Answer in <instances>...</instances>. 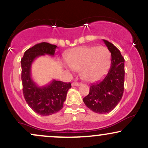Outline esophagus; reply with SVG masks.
Listing matches in <instances>:
<instances>
[{"mask_svg": "<svg viewBox=\"0 0 148 148\" xmlns=\"http://www.w3.org/2000/svg\"><path fill=\"white\" fill-rule=\"evenodd\" d=\"M80 84H79V83H77V82H76V83H72V86H79Z\"/></svg>", "mask_w": 148, "mask_h": 148, "instance_id": "obj_1", "label": "esophagus"}]
</instances>
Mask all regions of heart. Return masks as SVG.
Wrapping results in <instances>:
<instances>
[{
  "label": "heart",
  "mask_w": 148,
  "mask_h": 148,
  "mask_svg": "<svg viewBox=\"0 0 148 148\" xmlns=\"http://www.w3.org/2000/svg\"><path fill=\"white\" fill-rule=\"evenodd\" d=\"M65 60L72 69L81 70L83 79L94 82L101 79L108 70L111 55L104 47H81L72 49Z\"/></svg>",
  "instance_id": "b5f03b06"
}]
</instances>
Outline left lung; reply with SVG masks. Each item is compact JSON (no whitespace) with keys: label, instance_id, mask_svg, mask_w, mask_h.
<instances>
[{"label":"left lung","instance_id":"left-lung-1","mask_svg":"<svg viewBox=\"0 0 148 148\" xmlns=\"http://www.w3.org/2000/svg\"><path fill=\"white\" fill-rule=\"evenodd\" d=\"M111 53L109 70L101 81L91 84L89 94L83 101L97 113H107L115 108L123 97L125 83V59L113 44L103 40Z\"/></svg>","mask_w":148,"mask_h":148}]
</instances>
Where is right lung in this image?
Instances as JSON below:
<instances>
[{
  "label": "right lung",
  "mask_w": 148,
  "mask_h": 148,
  "mask_svg": "<svg viewBox=\"0 0 148 148\" xmlns=\"http://www.w3.org/2000/svg\"><path fill=\"white\" fill-rule=\"evenodd\" d=\"M57 46L42 42L28 49L21 60V81L25 100L35 113L50 115L62 109L71 83L53 80L50 84L40 87L31 77V65L36 58L45 54L53 56Z\"/></svg>",
  "instance_id": "obj_1"
}]
</instances>
